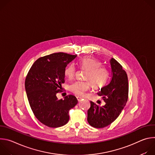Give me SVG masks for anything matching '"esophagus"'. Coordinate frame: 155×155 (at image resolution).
Instances as JSON below:
<instances>
[{
	"label": "esophagus",
	"mask_w": 155,
	"mask_h": 155,
	"mask_svg": "<svg viewBox=\"0 0 155 155\" xmlns=\"http://www.w3.org/2000/svg\"><path fill=\"white\" fill-rule=\"evenodd\" d=\"M77 99L78 101V102H80V101L81 100L82 97H79V96H77Z\"/></svg>",
	"instance_id": "1"
}]
</instances>
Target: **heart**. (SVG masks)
Instances as JSON below:
<instances>
[{
    "label": "heart",
    "instance_id": "1",
    "mask_svg": "<svg viewBox=\"0 0 155 155\" xmlns=\"http://www.w3.org/2000/svg\"><path fill=\"white\" fill-rule=\"evenodd\" d=\"M78 64L82 69L86 71L84 77L86 80L76 81L70 85L69 90L74 94L83 95L91 87V84L96 89L103 87L107 84L109 71L106 67L101 65L99 60L91 57H84L79 60ZM75 74L76 68L73 64L68 65L64 70V75L69 79L73 78Z\"/></svg>",
    "mask_w": 155,
    "mask_h": 155
}]
</instances>
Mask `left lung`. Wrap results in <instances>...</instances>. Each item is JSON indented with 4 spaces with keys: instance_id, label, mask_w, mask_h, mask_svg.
Segmentation results:
<instances>
[{
    "instance_id": "1",
    "label": "left lung",
    "mask_w": 155,
    "mask_h": 155,
    "mask_svg": "<svg viewBox=\"0 0 155 155\" xmlns=\"http://www.w3.org/2000/svg\"><path fill=\"white\" fill-rule=\"evenodd\" d=\"M110 63L112 68L111 80L97 93L105 104L99 105L91 101V107L87 110V122L96 128H103L112 123L121 114L128 99L126 72L114 58L110 60Z\"/></svg>"
}]
</instances>
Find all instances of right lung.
Listing matches in <instances>:
<instances>
[{
  "label": "right lung",
  "mask_w": 155,
  "mask_h": 155,
  "mask_svg": "<svg viewBox=\"0 0 155 155\" xmlns=\"http://www.w3.org/2000/svg\"><path fill=\"white\" fill-rule=\"evenodd\" d=\"M77 55L56 53L41 57L35 61L25 80V89L30 107L36 118L50 127H58L69 121V110L78 103L75 96L58 99L62 92L64 70Z\"/></svg>",
  "instance_id": "add662e5"
}]
</instances>
